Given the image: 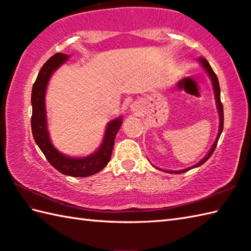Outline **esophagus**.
Returning <instances> with one entry per match:
<instances>
[{
    "label": "esophagus",
    "instance_id": "esophagus-1",
    "mask_svg": "<svg viewBox=\"0 0 251 251\" xmlns=\"http://www.w3.org/2000/svg\"><path fill=\"white\" fill-rule=\"evenodd\" d=\"M131 109H132V105H131Z\"/></svg>",
    "mask_w": 251,
    "mask_h": 251
}]
</instances>
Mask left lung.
Listing matches in <instances>:
<instances>
[{
	"label": "left lung",
	"mask_w": 251,
	"mask_h": 251,
	"mask_svg": "<svg viewBox=\"0 0 251 251\" xmlns=\"http://www.w3.org/2000/svg\"><path fill=\"white\" fill-rule=\"evenodd\" d=\"M199 61L201 63V66L204 67V69L207 71V73L209 74L210 79H211V82H212V86H214V92H215V99H216V103H217V109H218V112H219V117H220L219 132H218V136H217V138H216L214 145H212V147H211V149H210V151L208 152L207 155H206L204 158H202L201 162H199L196 165H194V166L189 167V168H185V169H182V170H167V173H169V174H182V173L188 172V170H190V169H192V168L199 167V166H201V165L204 164V163L207 161V159L211 156V154L214 153L215 149H216V147H217L218 140H219L220 135H221V132H222V130H223V106H222L221 99H220V86H219V81H218V77H217V75H216V73H215L214 70H212V69H211V67H210V65H209V62H208V61L205 59V58L200 57V58H199Z\"/></svg>",
	"instance_id": "8db88e82"
}]
</instances>
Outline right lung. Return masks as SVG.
I'll return each mask as SVG.
<instances>
[{
  "instance_id": "obj_1",
  "label": "right lung",
  "mask_w": 251,
  "mask_h": 251,
  "mask_svg": "<svg viewBox=\"0 0 251 251\" xmlns=\"http://www.w3.org/2000/svg\"><path fill=\"white\" fill-rule=\"evenodd\" d=\"M68 60V56L57 52L47 60L42 67L32 87L31 103V129L36 145L43 152L47 161L58 172L71 177H88L102 170L110 162L112 150L114 147L115 136L122 126V116L112 120L106 125L103 141L98 150L85 157H70L60 153L52 146L49 130H47L45 94L51 74L62 63Z\"/></svg>"
}]
</instances>
